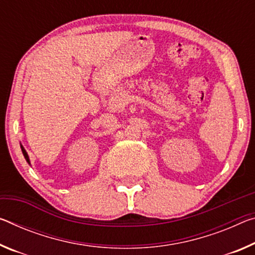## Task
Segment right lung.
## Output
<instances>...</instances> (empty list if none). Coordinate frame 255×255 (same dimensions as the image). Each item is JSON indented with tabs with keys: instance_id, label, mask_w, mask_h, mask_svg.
I'll list each match as a JSON object with an SVG mask.
<instances>
[{
	"instance_id": "1",
	"label": "right lung",
	"mask_w": 255,
	"mask_h": 255,
	"mask_svg": "<svg viewBox=\"0 0 255 255\" xmlns=\"http://www.w3.org/2000/svg\"><path fill=\"white\" fill-rule=\"evenodd\" d=\"M21 151H22V154H23V156H25V159H26V161L28 163L30 164V161H29V156H28V154H27V152H26V149L23 148V146L21 145Z\"/></svg>"
}]
</instances>
